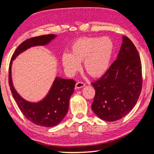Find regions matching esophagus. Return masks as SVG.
Returning a JSON list of instances; mask_svg holds the SVG:
<instances>
[{
  "instance_id": "esophagus-1",
  "label": "esophagus",
  "mask_w": 154,
  "mask_h": 154,
  "mask_svg": "<svg viewBox=\"0 0 154 154\" xmlns=\"http://www.w3.org/2000/svg\"><path fill=\"white\" fill-rule=\"evenodd\" d=\"M85 86V84L82 82H78L76 84V88H83Z\"/></svg>"
}]
</instances>
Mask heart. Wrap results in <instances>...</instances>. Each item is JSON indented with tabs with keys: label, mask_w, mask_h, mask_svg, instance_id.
Returning a JSON list of instances; mask_svg holds the SVG:
<instances>
[{
	"label": "heart",
	"mask_w": 154,
	"mask_h": 154,
	"mask_svg": "<svg viewBox=\"0 0 154 154\" xmlns=\"http://www.w3.org/2000/svg\"><path fill=\"white\" fill-rule=\"evenodd\" d=\"M114 52V44L107 36L83 37L76 40L71 46V53L65 52L62 56L63 66L68 73L73 74L84 68L90 76L99 77L108 70Z\"/></svg>",
	"instance_id": "obj_1"
}]
</instances>
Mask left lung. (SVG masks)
I'll list each match as a JSON object with an SVG mask.
<instances>
[{"label": "left lung", "mask_w": 154, "mask_h": 154, "mask_svg": "<svg viewBox=\"0 0 154 154\" xmlns=\"http://www.w3.org/2000/svg\"><path fill=\"white\" fill-rule=\"evenodd\" d=\"M117 59L99 80L92 83L96 94L92 109L103 120H120L134 107L142 88L139 53L124 36Z\"/></svg>", "instance_id": "8db88e82"}]
</instances>
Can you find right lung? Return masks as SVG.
Instances as JSON below:
<instances>
[{"label": "right lung", "instance_id": "add662e5", "mask_svg": "<svg viewBox=\"0 0 154 154\" xmlns=\"http://www.w3.org/2000/svg\"><path fill=\"white\" fill-rule=\"evenodd\" d=\"M56 36L54 34H47L25 40L18 46L9 65L8 83L12 96L26 119L34 124L43 127L54 126L63 120L68 110L69 100L74 91L76 82L72 79L56 77L45 98L36 103L30 102L22 98L14 89L12 81L11 67L13 60L20 53L30 47L46 45Z\"/></svg>", "mask_w": 154, "mask_h": 154}]
</instances>
